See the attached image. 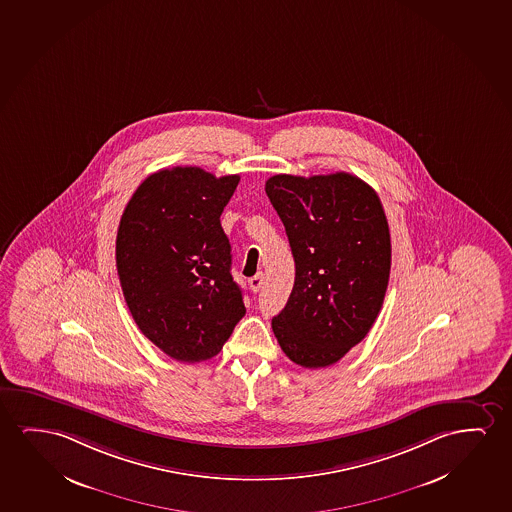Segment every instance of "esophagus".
<instances>
[{
  "instance_id": "obj_1",
  "label": "esophagus",
  "mask_w": 512,
  "mask_h": 512,
  "mask_svg": "<svg viewBox=\"0 0 512 512\" xmlns=\"http://www.w3.org/2000/svg\"><path fill=\"white\" fill-rule=\"evenodd\" d=\"M263 284H265V274H256L249 279V286H251L254 293H258L263 288Z\"/></svg>"
}]
</instances>
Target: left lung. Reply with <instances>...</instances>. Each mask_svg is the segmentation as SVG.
I'll list each match as a JSON object with an SVG mask.
<instances>
[{
  "mask_svg": "<svg viewBox=\"0 0 512 512\" xmlns=\"http://www.w3.org/2000/svg\"><path fill=\"white\" fill-rule=\"evenodd\" d=\"M295 258V286L272 319L289 360L330 367L367 337L388 289L391 238L381 200L351 173L274 175L265 184Z\"/></svg>",
  "mask_w": 512,
  "mask_h": 512,
  "instance_id": "obj_1",
  "label": "left lung"
}]
</instances>
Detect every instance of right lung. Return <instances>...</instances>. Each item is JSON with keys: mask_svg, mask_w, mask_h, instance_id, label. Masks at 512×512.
<instances>
[{"mask_svg": "<svg viewBox=\"0 0 512 512\" xmlns=\"http://www.w3.org/2000/svg\"><path fill=\"white\" fill-rule=\"evenodd\" d=\"M238 175L198 166L152 173L124 209L117 274L140 332L170 358L210 360L244 317L221 214Z\"/></svg>", "mask_w": 512, "mask_h": 512, "instance_id": "add662e5", "label": "right lung"}]
</instances>
